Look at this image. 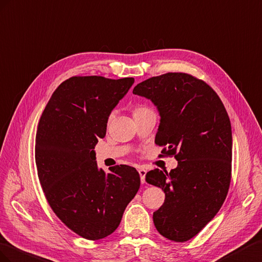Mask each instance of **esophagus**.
<instances>
[{"instance_id": "obj_1", "label": "esophagus", "mask_w": 262, "mask_h": 262, "mask_svg": "<svg viewBox=\"0 0 262 262\" xmlns=\"http://www.w3.org/2000/svg\"><path fill=\"white\" fill-rule=\"evenodd\" d=\"M138 172H139V176H140V182L145 183V177H146L147 171L145 169H139Z\"/></svg>"}]
</instances>
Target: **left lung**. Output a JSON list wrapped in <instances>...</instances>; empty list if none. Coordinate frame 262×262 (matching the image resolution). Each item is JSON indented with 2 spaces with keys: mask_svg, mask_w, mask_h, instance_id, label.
Listing matches in <instances>:
<instances>
[{
  "mask_svg": "<svg viewBox=\"0 0 262 262\" xmlns=\"http://www.w3.org/2000/svg\"><path fill=\"white\" fill-rule=\"evenodd\" d=\"M133 93L150 100L160 115L155 143L167 146L178 167L154 169L149 184L166 194L154 212L157 230L170 241L193 238L217 214L226 199L231 172V125L219 95L204 81L169 72L140 82Z\"/></svg>",
  "mask_w": 262,
  "mask_h": 262,
  "instance_id": "left-lung-1",
  "label": "left lung"
}]
</instances>
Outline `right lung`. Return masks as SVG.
<instances>
[{
	"mask_svg": "<svg viewBox=\"0 0 262 262\" xmlns=\"http://www.w3.org/2000/svg\"><path fill=\"white\" fill-rule=\"evenodd\" d=\"M134 78L72 77L59 85L36 133L35 160L50 207L64 225L90 241L111 235L140 186L137 170L121 164L105 173L94 147L112 111Z\"/></svg>",
	"mask_w": 262,
	"mask_h": 262,
	"instance_id": "obj_1",
	"label": "right lung"
}]
</instances>
